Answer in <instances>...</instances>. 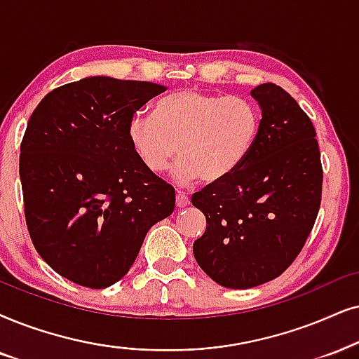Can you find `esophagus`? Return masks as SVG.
<instances>
[{
  "label": "esophagus",
  "mask_w": 359,
  "mask_h": 359,
  "mask_svg": "<svg viewBox=\"0 0 359 359\" xmlns=\"http://www.w3.org/2000/svg\"><path fill=\"white\" fill-rule=\"evenodd\" d=\"M175 203L177 207H187L189 205V197L185 195L184 192H180V190H177V197H175Z\"/></svg>",
  "instance_id": "34e87169"
}]
</instances>
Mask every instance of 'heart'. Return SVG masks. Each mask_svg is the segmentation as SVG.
Masks as SVG:
<instances>
[{
  "label": "heart",
  "mask_w": 359,
  "mask_h": 359,
  "mask_svg": "<svg viewBox=\"0 0 359 359\" xmlns=\"http://www.w3.org/2000/svg\"><path fill=\"white\" fill-rule=\"evenodd\" d=\"M260 114L250 99L182 89L162 97L154 116L135 114L127 139L140 164L161 174L179 152L172 170L179 184L202 177L215 182L229 177L255 144Z\"/></svg>",
  "instance_id": "heart-1"
}]
</instances>
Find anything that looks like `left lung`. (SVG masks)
<instances>
[{
  "mask_svg": "<svg viewBox=\"0 0 359 359\" xmlns=\"http://www.w3.org/2000/svg\"><path fill=\"white\" fill-rule=\"evenodd\" d=\"M262 109L260 129L232 174L192 195L207 219L194 257L213 281L253 288L276 278L302 252L321 203L323 167L315 127L285 89L250 90Z\"/></svg>",
  "mask_w": 359,
  "mask_h": 359,
  "instance_id": "1",
  "label": "left lung"
}]
</instances>
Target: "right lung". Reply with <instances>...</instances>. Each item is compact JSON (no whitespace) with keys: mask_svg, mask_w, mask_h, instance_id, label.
I'll return each mask as SVG.
<instances>
[{"mask_svg":"<svg viewBox=\"0 0 359 359\" xmlns=\"http://www.w3.org/2000/svg\"><path fill=\"white\" fill-rule=\"evenodd\" d=\"M164 90L94 76L53 89L29 117L20 156L29 237L81 287L119 281L151 226L174 212V187L140 164L127 139L130 117Z\"/></svg>","mask_w":359,"mask_h":359,"instance_id":"obj_1","label":"right lung"}]
</instances>
